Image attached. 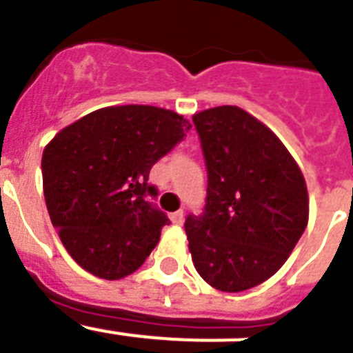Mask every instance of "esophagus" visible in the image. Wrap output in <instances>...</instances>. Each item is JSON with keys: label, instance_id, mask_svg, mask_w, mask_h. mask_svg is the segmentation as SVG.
Returning <instances> with one entry per match:
<instances>
[{"label": "esophagus", "instance_id": "34e87169", "mask_svg": "<svg viewBox=\"0 0 353 353\" xmlns=\"http://www.w3.org/2000/svg\"><path fill=\"white\" fill-rule=\"evenodd\" d=\"M171 221H173L174 224H182L183 223V212L182 210L173 212V214H171Z\"/></svg>", "mask_w": 353, "mask_h": 353}]
</instances>
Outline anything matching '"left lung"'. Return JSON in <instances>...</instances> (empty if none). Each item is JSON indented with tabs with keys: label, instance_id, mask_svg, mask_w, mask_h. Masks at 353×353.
Returning a JSON list of instances; mask_svg holds the SVG:
<instances>
[{
	"label": "left lung",
	"instance_id": "1",
	"mask_svg": "<svg viewBox=\"0 0 353 353\" xmlns=\"http://www.w3.org/2000/svg\"><path fill=\"white\" fill-rule=\"evenodd\" d=\"M207 166V199L189 214L192 263L221 292H244L281 269L310 217L304 176L276 134L236 105L192 117Z\"/></svg>",
	"mask_w": 353,
	"mask_h": 353
}]
</instances>
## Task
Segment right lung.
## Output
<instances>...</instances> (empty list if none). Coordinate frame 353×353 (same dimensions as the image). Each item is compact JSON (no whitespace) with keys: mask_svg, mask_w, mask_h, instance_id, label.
Returning a JSON list of instances; mask_svg holds the SVG:
<instances>
[{"mask_svg":"<svg viewBox=\"0 0 353 353\" xmlns=\"http://www.w3.org/2000/svg\"><path fill=\"white\" fill-rule=\"evenodd\" d=\"M191 123L170 109H97L56 134L42 154L43 196L52 226L77 265L102 279L138 270L170 224L148 196L152 166Z\"/></svg>","mask_w":353,"mask_h":353,"instance_id":"obj_1","label":"right lung"}]
</instances>
